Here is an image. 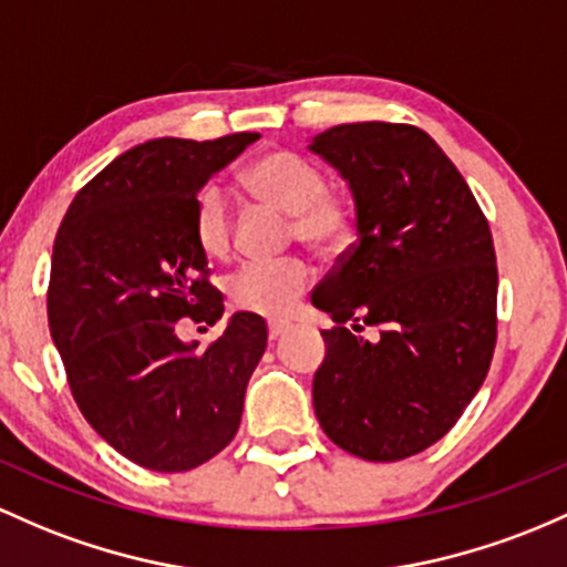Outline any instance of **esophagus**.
<instances>
[{
	"label": "esophagus",
	"mask_w": 567,
	"mask_h": 567,
	"mask_svg": "<svg viewBox=\"0 0 567 567\" xmlns=\"http://www.w3.org/2000/svg\"><path fill=\"white\" fill-rule=\"evenodd\" d=\"M290 331V322H285V320H271L269 322V339L271 341H277L279 336H285Z\"/></svg>",
	"instance_id": "esophagus-1"
}]
</instances>
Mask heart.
Instances as JSON below:
<instances>
[{"label":"heart","instance_id":"obj_1","mask_svg":"<svg viewBox=\"0 0 567 567\" xmlns=\"http://www.w3.org/2000/svg\"><path fill=\"white\" fill-rule=\"evenodd\" d=\"M241 188L255 202L290 215V234L317 250H336L352 231L350 207L326 190V174L290 151H271L241 172ZM193 236L207 258L234 250V215L228 198L209 185L193 202ZM312 266L303 258L245 264L226 282L228 301L241 312L285 317L312 285Z\"/></svg>","mask_w":567,"mask_h":567}]
</instances>
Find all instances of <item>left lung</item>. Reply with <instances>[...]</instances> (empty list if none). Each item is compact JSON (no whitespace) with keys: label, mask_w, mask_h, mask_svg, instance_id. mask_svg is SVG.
Instances as JSON below:
<instances>
[{"label":"left lung","mask_w":567,"mask_h":567,"mask_svg":"<svg viewBox=\"0 0 567 567\" xmlns=\"http://www.w3.org/2000/svg\"><path fill=\"white\" fill-rule=\"evenodd\" d=\"M309 151L350 183L358 241L315 290L336 326L312 382L336 446L395 463L452 431L489 371L497 266L487 217L422 128L344 123ZM369 324L380 336L369 342Z\"/></svg>","instance_id":"obj_1"}]
</instances>
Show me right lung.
<instances>
[{"instance_id": "1", "label": "right lung", "mask_w": 567, "mask_h": 567, "mask_svg": "<svg viewBox=\"0 0 567 567\" xmlns=\"http://www.w3.org/2000/svg\"><path fill=\"white\" fill-rule=\"evenodd\" d=\"M258 136L136 145L74 196L55 234L48 326L66 382L93 431L142 468L190 471L239 431L269 339L264 317L236 312L204 350L177 322L223 317L193 202Z\"/></svg>"}]
</instances>
